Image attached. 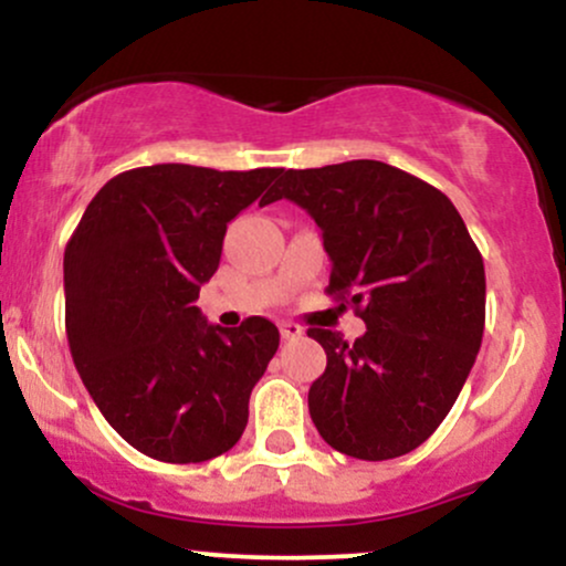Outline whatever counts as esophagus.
Returning <instances> with one entry per match:
<instances>
[{"label": "esophagus", "mask_w": 566, "mask_h": 566, "mask_svg": "<svg viewBox=\"0 0 566 566\" xmlns=\"http://www.w3.org/2000/svg\"><path fill=\"white\" fill-rule=\"evenodd\" d=\"M279 329H282L284 340H297V337H303V327L295 322H282L279 324Z\"/></svg>", "instance_id": "obj_1"}]
</instances>
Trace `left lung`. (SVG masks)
Returning a JSON list of instances; mask_svg holds the SVG:
<instances>
[{"label": "left lung", "instance_id": "obj_1", "mask_svg": "<svg viewBox=\"0 0 566 566\" xmlns=\"http://www.w3.org/2000/svg\"><path fill=\"white\" fill-rule=\"evenodd\" d=\"M276 199L316 220L333 261L327 295L367 324L354 343L308 329L327 354L308 391L316 431L359 460L412 452L447 418L482 346V252L439 188L386 161L287 170L265 201Z\"/></svg>", "mask_w": 566, "mask_h": 566}]
</instances>
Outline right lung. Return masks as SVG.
Returning <instances> with one entry per match:
<instances>
[{
    "label": "right lung",
    "mask_w": 566,
    "mask_h": 566,
    "mask_svg": "<svg viewBox=\"0 0 566 566\" xmlns=\"http://www.w3.org/2000/svg\"><path fill=\"white\" fill-rule=\"evenodd\" d=\"M282 172L135 167L95 193L71 233V356L108 426L148 458L205 463L244 433L279 329L263 316L210 327L193 301L218 271L226 226L263 205Z\"/></svg>",
    "instance_id": "add662e5"
}]
</instances>
